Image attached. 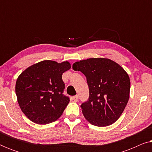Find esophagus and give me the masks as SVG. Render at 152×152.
<instances>
[{"instance_id":"1","label":"esophagus","mask_w":152,"mask_h":152,"mask_svg":"<svg viewBox=\"0 0 152 152\" xmlns=\"http://www.w3.org/2000/svg\"><path fill=\"white\" fill-rule=\"evenodd\" d=\"M78 99V95H75V96L72 97V99H73L74 102H77Z\"/></svg>"}]
</instances>
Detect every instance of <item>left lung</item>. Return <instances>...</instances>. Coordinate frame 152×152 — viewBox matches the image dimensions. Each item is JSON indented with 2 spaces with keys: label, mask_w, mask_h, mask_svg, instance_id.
Instances as JSON below:
<instances>
[{
  "label": "left lung",
  "mask_w": 152,
  "mask_h": 152,
  "mask_svg": "<svg viewBox=\"0 0 152 152\" xmlns=\"http://www.w3.org/2000/svg\"><path fill=\"white\" fill-rule=\"evenodd\" d=\"M72 69L82 72L88 83V99L81 105L84 118L97 126L117 121L129 99L130 80L123 68L107 58H90L75 62Z\"/></svg>",
  "instance_id": "left-lung-1"
}]
</instances>
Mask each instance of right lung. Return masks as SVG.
<instances>
[{
    "instance_id": "1",
    "label": "right lung",
    "mask_w": 152,
    "mask_h": 152,
    "mask_svg": "<svg viewBox=\"0 0 152 152\" xmlns=\"http://www.w3.org/2000/svg\"><path fill=\"white\" fill-rule=\"evenodd\" d=\"M71 68L69 62L44 60L26 68L16 82L19 107L26 117L39 124L57 120L70 102L63 94L62 74Z\"/></svg>"
}]
</instances>
